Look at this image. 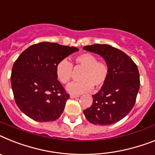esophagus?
Instances as JSON below:
<instances>
[{"label":"esophagus","mask_w":155,"mask_h":155,"mask_svg":"<svg viewBox=\"0 0 155 155\" xmlns=\"http://www.w3.org/2000/svg\"><path fill=\"white\" fill-rule=\"evenodd\" d=\"M79 97V96L73 95V94H71V95H70V97H71V98H75V97Z\"/></svg>","instance_id":"obj_1"}]
</instances>
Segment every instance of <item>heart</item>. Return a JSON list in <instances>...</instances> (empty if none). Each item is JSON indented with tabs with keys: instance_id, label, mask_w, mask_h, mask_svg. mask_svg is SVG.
<instances>
[{
	"instance_id": "obj_1",
	"label": "heart",
	"mask_w": 155,
	"mask_h": 155,
	"mask_svg": "<svg viewBox=\"0 0 155 155\" xmlns=\"http://www.w3.org/2000/svg\"><path fill=\"white\" fill-rule=\"evenodd\" d=\"M74 64L76 68H84L80 73V81L68 86V91L74 94L91 91L93 87H102L107 81L110 68L105 61H98L95 55L84 53L75 56ZM72 64L67 60H62L56 66V75L61 84H68L72 78Z\"/></svg>"
}]
</instances>
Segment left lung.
Here are the masks:
<instances>
[{"instance_id": "8db88e82", "label": "left lung", "mask_w": 155, "mask_h": 155, "mask_svg": "<svg viewBox=\"0 0 155 155\" xmlns=\"http://www.w3.org/2000/svg\"><path fill=\"white\" fill-rule=\"evenodd\" d=\"M84 49L102 56L110 68L107 81L84 114L88 121L99 125L117 123L132 110L140 86V73L135 62L121 50L109 45L94 44Z\"/></svg>"}]
</instances>
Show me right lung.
I'll return each instance as SVG.
<instances>
[{"instance_id":"obj_1","label":"right lung","mask_w":155,"mask_h":155,"mask_svg":"<svg viewBox=\"0 0 155 155\" xmlns=\"http://www.w3.org/2000/svg\"><path fill=\"white\" fill-rule=\"evenodd\" d=\"M79 49L52 42L31 45L19 56L11 74L15 102L27 117L38 122L56 120L69 94L56 75V66Z\"/></svg>"}]
</instances>
